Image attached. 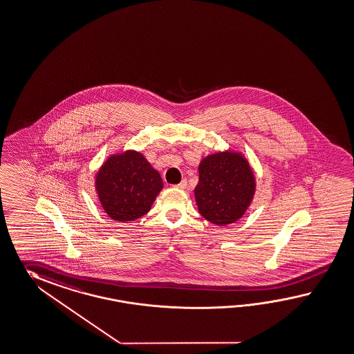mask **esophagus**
<instances>
[{
  "instance_id": "34e87169",
  "label": "esophagus",
  "mask_w": 354,
  "mask_h": 354,
  "mask_svg": "<svg viewBox=\"0 0 354 354\" xmlns=\"http://www.w3.org/2000/svg\"><path fill=\"white\" fill-rule=\"evenodd\" d=\"M187 185H188V181H187V179H183L179 184H176V185H174V187L178 188V189H185Z\"/></svg>"
}]
</instances>
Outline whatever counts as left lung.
<instances>
[{
  "label": "left lung",
  "mask_w": 354,
  "mask_h": 354,
  "mask_svg": "<svg viewBox=\"0 0 354 354\" xmlns=\"http://www.w3.org/2000/svg\"><path fill=\"white\" fill-rule=\"evenodd\" d=\"M194 189L199 214L225 226L239 220L254 194V176L241 155L220 152L203 158Z\"/></svg>",
  "instance_id": "obj_1"
}]
</instances>
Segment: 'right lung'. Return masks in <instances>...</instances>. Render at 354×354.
<instances>
[{
    "label": "right lung",
    "mask_w": 354,
    "mask_h": 354,
    "mask_svg": "<svg viewBox=\"0 0 354 354\" xmlns=\"http://www.w3.org/2000/svg\"><path fill=\"white\" fill-rule=\"evenodd\" d=\"M162 185L160 174L134 151L110 157L95 179L106 214L122 223L146 215Z\"/></svg>",
    "instance_id": "1"
}]
</instances>
